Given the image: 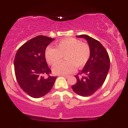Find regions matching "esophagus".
<instances>
[{
  "label": "esophagus",
  "instance_id": "obj_1",
  "mask_svg": "<svg viewBox=\"0 0 128 128\" xmlns=\"http://www.w3.org/2000/svg\"><path fill=\"white\" fill-rule=\"evenodd\" d=\"M61 76H62V77L66 78H68L69 77V76H67V75H61Z\"/></svg>",
  "mask_w": 128,
  "mask_h": 128
}]
</instances>
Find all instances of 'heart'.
I'll return each instance as SVG.
<instances>
[{
  "label": "heart",
  "instance_id": "b5f03b06",
  "mask_svg": "<svg viewBox=\"0 0 128 128\" xmlns=\"http://www.w3.org/2000/svg\"><path fill=\"white\" fill-rule=\"evenodd\" d=\"M65 55L66 61L54 66L52 70L56 74L66 75L72 73L76 67H83L90 56L89 46L74 38L62 39L57 44V48L48 46L45 51V56L50 65H55Z\"/></svg>",
  "mask_w": 128,
  "mask_h": 128
}]
</instances>
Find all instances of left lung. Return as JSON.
I'll return each mask as SVG.
<instances>
[{"label": "left lung", "instance_id": "obj_1", "mask_svg": "<svg viewBox=\"0 0 128 128\" xmlns=\"http://www.w3.org/2000/svg\"><path fill=\"white\" fill-rule=\"evenodd\" d=\"M76 37L83 38L87 41L90 56L81 71L85 76L81 78L75 76L77 82L72 86V88L79 96L88 97L94 93L105 82L110 69V57L102 44L96 40L86 35Z\"/></svg>", "mask_w": 128, "mask_h": 128}]
</instances>
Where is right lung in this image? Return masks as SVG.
<instances>
[{"instance_id": "right-lung-1", "label": "right lung", "mask_w": 128, "mask_h": 128, "mask_svg": "<svg viewBox=\"0 0 128 128\" xmlns=\"http://www.w3.org/2000/svg\"><path fill=\"white\" fill-rule=\"evenodd\" d=\"M54 39L39 36L30 39L19 48L14 59L16 77L21 88L29 96L40 98L52 89L56 76L44 78L51 73L45 58L47 46Z\"/></svg>"}]
</instances>
